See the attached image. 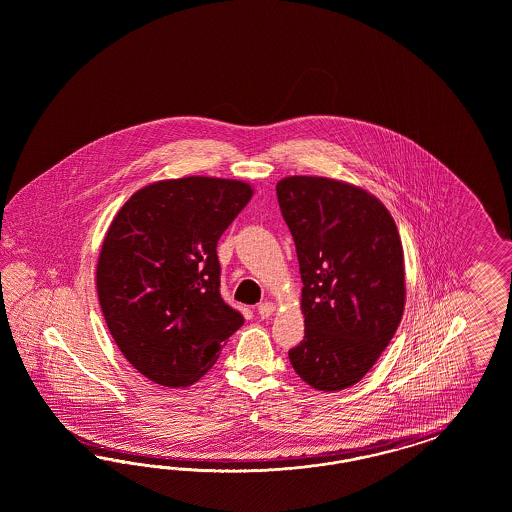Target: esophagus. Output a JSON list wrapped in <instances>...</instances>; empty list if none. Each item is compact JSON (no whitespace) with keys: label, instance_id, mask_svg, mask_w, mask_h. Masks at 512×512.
Segmentation results:
<instances>
[{"label":"esophagus","instance_id":"obj_1","mask_svg":"<svg viewBox=\"0 0 512 512\" xmlns=\"http://www.w3.org/2000/svg\"><path fill=\"white\" fill-rule=\"evenodd\" d=\"M257 311H259V315H261L263 319H268V317L276 311V306H274L272 302H263V304H259Z\"/></svg>","mask_w":512,"mask_h":512}]
</instances>
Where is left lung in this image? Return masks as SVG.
Here are the masks:
<instances>
[{"label":"left lung","mask_w":512,"mask_h":512,"mask_svg":"<svg viewBox=\"0 0 512 512\" xmlns=\"http://www.w3.org/2000/svg\"><path fill=\"white\" fill-rule=\"evenodd\" d=\"M276 193L304 283L306 336L289 360L315 390L353 387L402 321L405 266L396 223L372 193L341 180L287 176Z\"/></svg>","instance_id":"obj_1"}]
</instances>
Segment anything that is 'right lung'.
<instances>
[{
	"label": "right lung",
	"instance_id": "right-lung-1",
	"mask_svg": "<svg viewBox=\"0 0 512 512\" xmlns=\"http://www.w3.org/2000/svg\"><path fill=\"white\" fill-rule=\"evenodd\" d=\"M251 197L240 180H161L110 223L95 272L99 304L122 355L161 387L197 383L244 325L219 295L216 248Z\"/></svg>",
	"mask_w": 512,
	"mask_h": 512
}]
</instances>
